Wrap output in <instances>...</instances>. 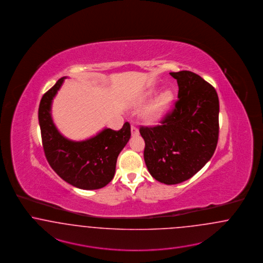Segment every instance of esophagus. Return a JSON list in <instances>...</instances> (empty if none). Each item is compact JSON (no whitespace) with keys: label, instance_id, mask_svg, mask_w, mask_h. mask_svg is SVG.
Here are the masks:
<instances>
[{"label":"esophagus","instance_id":"esophagus-1","mask_svg":"<svg viewBox=\"0 0 263 263\" xmlns=\"http://www.w3.org/2000/svg\"><path fill=\"white\" fill-rule=\"evenodd\" d=\"M130 130H132V135H133V136H138L139 130H138V128H137V126H132V127H130Z\"/></svg>","mask_w":263,"mask_h":263}]
</instances>
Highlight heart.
Here are the masks:
<instances>
[{"label": "heart", "mask_w": 263, "mask_h": 263, "mask_svg": "<svg viewBox=\"0 0 263 263\" xmlns=\"http://www.w3.org/2000/svg\"><path fill=\"white\" fill-rule=\"evenodd\" d=\"M173 101V93L170 90L162 92L142 111L141 117L147 123H154L160 120L166 113Z\"/></svg>", "instance_id": "b5f03b06"}]
</instances>
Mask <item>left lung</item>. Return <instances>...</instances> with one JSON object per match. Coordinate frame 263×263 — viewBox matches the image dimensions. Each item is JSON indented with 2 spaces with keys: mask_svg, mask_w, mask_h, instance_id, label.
I'll use <instances>...</instances> for the list:
<instances>
[{
  "mask_svg": "<svg viewBox=\"0 0 263 263\" xmlns=\"http://www.w3.org/2000/svg\"><path fill=\"white\" fill-rule=\"evenodd\" d=\"M179 92L175 107L155 126H140L144 161L160 183L191 179L211 159L219 136V99L215 88L198 74L170 72Z\"/></svg>",
  "mask_w": 263,
  "mask_h": 263,
  "instance_id": "8db88e82",
  "label": "left lung"
}]
</instances>
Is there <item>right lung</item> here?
<instances>
[{"instance_id": "obj_1", "label": "right lung", "mask_w": 263, "mask_h": 263, "mask_svg": "<svg viewBox=\"0 0 263 263\" xmlns=\"http://www.w3.org/2000/svg\"><path fill=\"white\" fill-rule=\"evenodd\" d=\"M65 79H60L46 92L39 105L38 120L46 159L65 182L81 190H98L113 180L118 156L130 137V126L126 122L120 130L104 128L82 141L63 137L53 123L51 106Z\"/></svg>"}]
</instances>
